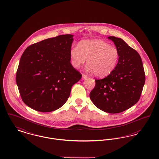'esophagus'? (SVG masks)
<instances>
[{
  "label": "esophagus",
  "mask_w": 159,
  "mask_h": 159,
  "mask_svg": "<svg viewBox=\"0 0 159 159\" xmlns=\"http://www.w3.org/2000/svg\"><path fill=\"white\" fill-rule=\"evenodd\" d=\"M86 78H88V75H84V74H83V75H82V79H86Z\"/></svg>",
  "instance_id": "esophagus-1"
}]
</instances>
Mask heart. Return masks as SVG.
<instances>
[{
  "instance_id": "obj_1",
  "label": "heart",
  "mask_w": 159,
  "mask_h": 159,
  "mask_svg": "<svg viewBox=\"0 0 159 159\" xmlns=\"http://www.w3.org/2000/svg\"><path fill=\"white\" fill-rule=\"evenodd\" d=\"M70 62L72 66L79 69L87 60L88 71L93 73L98 77H104L115 70L119 62L118 48L103 40L82 41L77 47L71 48Z\"/></svg>"
}]
</instances>
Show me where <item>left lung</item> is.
<instances>
[{
	"label": "left lung",
	"instance_id": "obj_1",
	"mask_svg": "<svg viewBox=\"0 0 159 159\" xmlns=\"http://www.w3.org/2000/svg\"><path fill=\"white\" fill-rule=\"evenodd\" d=\"M120 52L117 66L103 79H95L89 94L94 105L104 112L118 113L129 109L140 98L145 82L139 53L120 38L109 37Z\"/></svg>",
	"mask_w": 159,
	"mask_h": 159
}]
</instances>
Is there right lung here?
I'll return each instance as SVG.
<instances>
[{
	"label": "right lung",
	"instance_id": "obj_1",
	"mask_svg": "<svg viewBox=\"0 0 159 159\" xmlns=\"http://www.w3.org/2000/svg\"><path fill=\"white\" fill-rule=\"evenodd\" d=\"M73 35H62L34 44L23 52L16 74L23 102L41 112L56 111L67 101L82 75L70 62Z\"/></svg>",
	"mask_w": 159,
	"mask_h": 159
}]
</instances>
